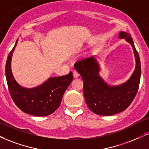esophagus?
Here are the masks:
<instances>
[{"label":"esophagus","instance_id":"obj_1","mask_svg":"<svg viewBox=\"0 0 149 149\" xmlns=\"http://www.w3.org/2000/svg\"><path fill=\"white\" fill-rule=\"evenodd\" d=\"M73 78H78V76H79V74H78V73L76 71H73Z\"/></svg>","mask_w":149,"mask_h":149}]
</instances>
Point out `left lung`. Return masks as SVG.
<instances>
[{"mask_svg": "<svg viewBox=\"0 0 149 149\" xmlns=\"http://www.w3.org/2000/svg\"><path fill=\"white\" fill-rule=\"evenodd\" d=\"M119 39L125 40L132 47L136 66L130 78L124 83L111 86L99 76L100 66L94 57L79 60L75 69L83 80V94L86 103L91 111L98 115L110 116L122 112L135 98L139 88L141 76L139 56L130 34L120 32Z\"/></svg>", "mask_w": 149, "mask_h": 149, "instance_id": "1", "label": "left lung"}]
</instances>
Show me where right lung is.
Instances as JSON below:
<instances>
[{
    "instance_id": "right-lung-1",
    "label": "right lung",
    "mask_w": 149,
    "mask_h": 149,
    "mask_svg": "<svg viewBox=\"0 0 149 149\" xmlns=\"http://www.w3.org/2000/svg\"><path fill=\"white\" fill-rule=\"evenodd\" d=\"M18 43L9 53L5 65V76L11 97L17 106L26 114L45 116L51 114L60 106L64 93L73 80V73L51 77L42 85L33 88L21 86L14 79L11 69L12 53Z\"/></svg>"
}]
</instances>
